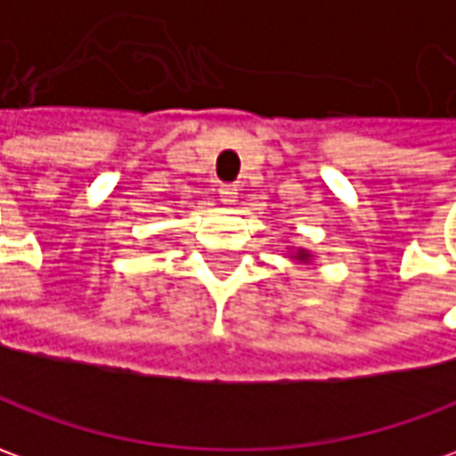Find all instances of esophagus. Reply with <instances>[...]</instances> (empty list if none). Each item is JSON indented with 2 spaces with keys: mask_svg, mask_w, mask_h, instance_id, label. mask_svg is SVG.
Returning <instances> with one entry per match:
<instances>
[{
  "mask_svg": "<svg viewBox=\"0 0 456 456\" xmlns=\"http://www.w3.org/2000/svg\"><path fill=\"white\" fill-rule=\"evenodd\" d=\"M219 194H222V200H224V202H234V197H237V187H234V184H222V187H219Z\"/></svg>",
  "mask_w": 456,
  "mask_h": 456,
  "instance_id": "esophagus-1",
  "label": "esophagus"
}]
</instances>
